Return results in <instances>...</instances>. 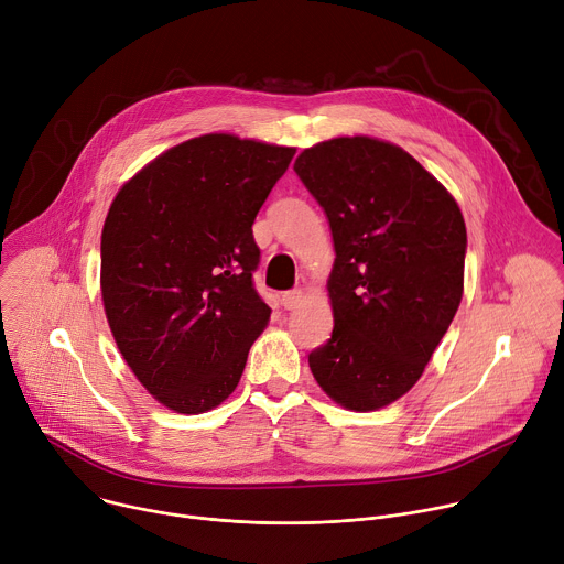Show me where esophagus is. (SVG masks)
<instances>
[{"label": "esophagus", "mask_w": 564, "mask_h": 564, "mask_svg": "<svg viewBox=\"0 0 564 564\" xmlns=\"http://www.w3.org/2000/svg\"><path fill=\"white\" fill-rule=\"evenodd\" d=\"M301 299H303V292H301V290H290V292H283V294H281V305H283L285 310H294V307H299Z\"/></svg>", "instance_id": "1"}]
</instances>
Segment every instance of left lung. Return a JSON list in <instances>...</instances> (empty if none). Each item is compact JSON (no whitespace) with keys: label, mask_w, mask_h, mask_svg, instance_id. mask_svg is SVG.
Returning <instances> with one entry per match:
<instances>
[{"label":"left lung","mask_w":564,"mask_h":564,"mask_svg":"<svg viewBox=\"0 0 564 564\" xmlns=\"http://www.w3.org/2000/svg\"><path fill=\"white\" fill-rule=\"evenodd\" d=\"M294 172L337 254L335 328L307 355L310 370L348 411L383 409L417 383L459 307L462 212L411 153L368 135L318 142Z\"/></svg>","instance_id":"left-lung-1"}]
</instances>
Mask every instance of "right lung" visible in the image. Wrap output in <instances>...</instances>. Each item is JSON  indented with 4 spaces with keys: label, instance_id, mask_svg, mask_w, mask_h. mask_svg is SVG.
<instances>
[{
    "label": "right lung",
    "instance_id": "add662e5",
    "mask_svg": "<svg viewBox=\"0 0 564 564\" xmlns=\"http://www.w3.org/2000/svg\"><path fill=\"white\" fill-rule=\"evenodd\" d=\"M292 155L200 135L158 155L109 207L100 246L109 328L138 381L176 413L225 401L268 326L252 225Z\"/></svg>",
    "mask_w": 564,
    "mask_h": 564
}]
</instances>
